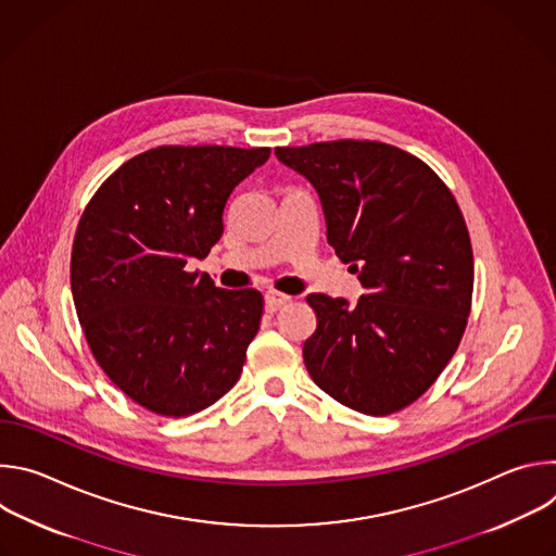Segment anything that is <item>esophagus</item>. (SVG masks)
Segmentation results:
<instances>
[{
	"instance_id": "1",
	"label": "esophagus",
	"mask_w": 556,
	"mask_h": 556,
	"mask_svg": "<svg viewBox=\"0 0 556 556\" xmlns=\"http://www.w3.org/2000/svg\"><path fill=\"white\" fill-rule=\"evenodd\" d=\"M286 303H290V296L279 292V290H268L266 292V309L275 312V309H281Z\"/></svg>"
}]
</instances>
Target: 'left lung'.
<instances>
[{
  "instance_id": "8db88e82",
  "label": "left lung",
  "mask_w": 556,
  "mask_h": 556,
  "mask_svg": "<svg viewBox=\"0 0 556 556\" xmlns=\"http://www.w3.org/2000/svg\"><path fill=\"white\" fill-rule=\"evenodd\" d=\"M321 198L328 242L358 273L356 305L307 294L312 380L341 405L389 416L438 380L470 314L472 249L464 215L420 157L376 140L277 147Z\"/></svg>"
}]
</instances>
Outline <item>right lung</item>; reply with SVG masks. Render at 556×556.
I'll use <instances>...</instances> for the list:
<instances>
[{
    "label": "right lung",
    "instance_id": "add662e5",
    "mask_svg": "<svg viewBox=\"0 0 556 556\" xmlns=\"http://www.w3.org/2000/svg\"><path fill=\"white\" fill-rule=\"evenodd\" d=\"M268 147L163 144L134 155L78 219L70 283L108 378L167 418L193 416L240 380L264 296L191 273L224 232V206Z\"/></svg>",
    "mask_w": 556,
    "mask_h": 556
}]
</instances>
